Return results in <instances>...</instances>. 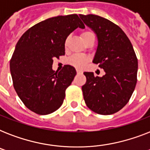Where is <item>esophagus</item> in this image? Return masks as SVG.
I'll list each match as a JSON object with an SVG mask.
<instances>
[{"label":"esophagus","instance_id":"esophagus-1","mask_svg":"<svg viewBox=\"0 0 150 150\" xmlns=\"http://www.w3.org/2000/svg\"><path fill=\"white\" fill-rule=\"evenodd\" d=\"M76 71H77L78 74H80V73H82V71L81 70V69H79V68H77V69H76Z\"/></svg>","mask_w":150,"mask_h":150}]
</instances>
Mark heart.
<instances>
[{"mask_svg": "<svg viewBox=\"0 0 150 150\" xmlns=\"http://www.w3.org/2000/svg\"><path fill=\"white\" fill-rule=\"evenodd\" d=\"M93 33L89 31H85L82 33H81V38H82V41L86 40L88 36H89L90 35H93ZM68 43H69V37L66 39L65 43H64L65 47L68 46ZM88 61H89V59L87 58V57L82 56V55H79V54L74 55V56H72L69 59V64L74 66V67H76V68H83Z\"/></svg>", "mask_w": 150, "mask_h": 150, "instance_id": "1", "label": "heart"}]
</instances>
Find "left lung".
<instances>
[{
    "label": "left lung",
    "instance_id": "obj_1",
    "mask_svg": "<svg viewBox=\"0 0 150 150\" xmlns=\"http://www.w3.org/2000/svg\"><path fill=\"white\" fill-rule=\"evenodd\" d=\"M79 17L96 35L98 45L93 62L105 71L102 77L84 72L86 82L82 89L85 102L95 113L114 114L125 106L135 90L137 57L129 39L118 25L98 15Z\"/></svg>",
    "mask_w": 150,
    "mask_h": 150
}]
</instances>
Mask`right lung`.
<instances>
[{
  "label": "right lung",
  "mask_w": 150,
  "mask_h": 150,
  "mask_svg": "<svg viewBox=\"0 0 150 150\" xmlns=\"http://www.w3.org/2000/svg\"><path fill=\"white\" fill-rule=\"evenodd\" d=\"M78 27L85 25L75 14L50 18L28 29L15 46L10 61L13 86L25 107L36 114H51L63 103L76 71L64 65L55 72L52 64L54 57L64 55L66 39Z\"/></svg>",
  "instance_id": "1"
}]
</instances>
